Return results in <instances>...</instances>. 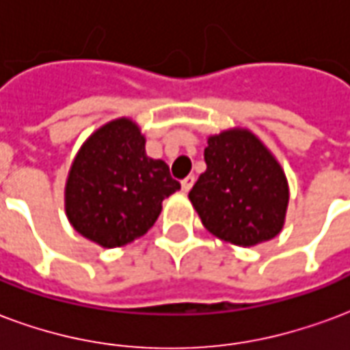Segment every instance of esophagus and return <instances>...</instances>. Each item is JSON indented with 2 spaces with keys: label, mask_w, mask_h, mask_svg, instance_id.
Masks as SVG:
<instances>
[{
  "label": "esophagus",
  "mask_w": 350,
  "mask_h": 350,
  "mask_svg": "<svg viewBox=\"0 0 350 350\" xmlns=\"http://www.w3.org/2000/svg\"><path fill=\"white\" fill-rule=\"evenodd\" d=\"M193 183H196V177H193V175H188V177H185L183 180H180V186H183V190H185V192H188V190L193 186Z\"/></svg>",
  "instance_id": "34e87169"
}]
</instances>
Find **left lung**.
Segmentation results:
<instances>
[{
    "instance_id": "8db88e82",
    "label": "left lung",
    "mask_w": 350,
    "mask_h": 350,
    "mask_svg": "<svg viewBox=\"0 0 350 350\" xmlns=\"http://www.w3.org/2000/svg\"><path fill=\"white\" fill-rule=\"evenodd\" d=\"M205 164L188 198L211 233L246 248L282 231L287 178L252 132L234 129L208 137Z\"/></svg>"
}]
</instances>
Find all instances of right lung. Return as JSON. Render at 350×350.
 <instances>
[{
	"label": "right lung",
	"mask_w": 350,
	"mask_h": 350,
	"mask_svg": "<svg viewBox=\"0 0 350 350\" xmlns=\"http://www.w3.org/2000/svg\"><path fill=\"white\" fill-rule=\"evenodd\" d=\"M178 188L167 164L145 154L137 124L117 119L81 145L68 173L65 208L78 233L117 248L147 233L162 201Z\"/></svg>",
	"instance_id": "1"
}]
</instances>
